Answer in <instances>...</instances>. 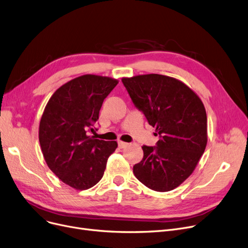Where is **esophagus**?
I'll return each instance as SVG.
<instances>
[{"mask_svg":"<svg viewBox=\"0 0 248 248\" xmlns=\"http://www.w3.org/2000/svg\"><path fill=\"white\" fill-rule=\"evenodd\" d=\"M117 144H118V147H120L121 149L125 148V147H127V146H128V144H127V143H125V142H122V141H118V142H117Z\"/></svg>","mask_w":248,"mask_h":248,"instance_id":"esophagus-1","label":"esophagus"}]
</instances>
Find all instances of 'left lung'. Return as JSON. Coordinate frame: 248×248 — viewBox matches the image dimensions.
Segmentation results:
<instances>
[{
  "mask_svg": "<svg viewBox=\"0 0 248 248\" xmlns=\"http://www.w3.org/2000/svg\"><path fill=\"white\" fill-rule=\"evenodd\" d=\"M122 81L159 137L156 146L142 147L144 157L134 165V174L153 190L174 189L192 173L206 149L204 106L186 84L168 76L149 74Z\"/></svg>",
  "mask_w": 248,
  "mask_h": 248,
  "instance_id": "obj_1",
  "label": "left lung"
}]
</instances>
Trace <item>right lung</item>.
I'll list each match as a JSON object with an SVG mask.
<instances>
[{"label":"right lung","mask_w":248,"mask_h":248,"mask_svg":"<svg viewBox=\"0 0 248 248\" xmlns=\"http://www.w3.org/2000/svg\"><path fill=\"white\" fill-rule=\"evenodd\" d=\"M117 83L96 75L75 78L52 94L41 116L38 137L46 162L73 188L88 189L97 184L117 147L115 141L88 134L94 132L102 103Z\"/></svg>","instance_id":"add662e5"}]
</instances>
